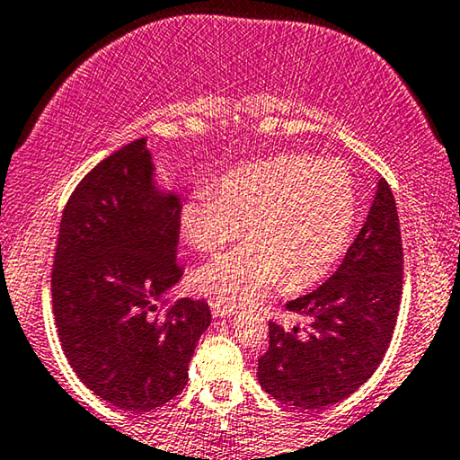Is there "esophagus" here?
Instances as JSON below:
<instances>
[{
    "mask_svg": "<svg viewBox=\"0 0 460 460\" xmlns=\"http://www.w3.org/2000/svg\"><path fill=\"white\" fill-rule=\"evenodd\" d=\"M210 310H212V316H218V319H223V316H227L229 319V316L235 314V310L223 306V304H212Z\"/></svg>",
    "mask_w": 460,
    "mask_h": 460,
    "instance_id": "1",
    "label": "esophagus"
}]
</instances>
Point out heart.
Masks as SVG:
<instances>
[{
    "label": "heart",
    "instance_id": "1",
    "mask_svg": "<svg viewBox=\"0 0 460 460\" xmlns=\"http://www.w3.org/2000/svg\"><path fill=\"white\" fill-rule=\"evenodd\" d=\"M357 217V187L340 160L286 154L233 168L217 191H191L179 221L191 248L206 254L235 242L248 225V243L193 275L199 294L237 308L283 281L297 289L325 277L350 248Z\"/></svg>",
    "mask_w": 460,
    "mask_h": 460
}]
</instances>
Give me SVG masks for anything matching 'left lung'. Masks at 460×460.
I'll list each match as a JSON object with an SVG mask.
<instances>
[{"instance_id": "left-lung-1", "label": "left lung", "mask_w": 460, "mask_h": 460, "mask_svg": "<svg viewBox=\"0 0 460 460\" xmlns=\"http://www.w3.org/2000/svg\"><path fill=\"white\" fill-rule=\"evenodd\" d=\"M402 297V237L390 185L377 181L367 221L340 269L288 304L306 327L269 323L258 381L279 402L321 411L350 396L390 346Z\"/></svg>"}]
</instances>
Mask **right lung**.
<instances>
[{
  "label": "right lung",
  "mask_w": 460,
  "mask_h": 460,
  "mask_svg": "<svg viewBox=\"0 0 460 460\" xmlns=\"http://www.w3.org/2000/svg\"><path fill=\"white\" fill-rule=\"evenodd\" d=\"M181 196L160 181L147 139H135L85 174L64 208L51 302L64 354L108 404L146 412L177 396L210 325L204 300L177 286Z\"/></svg>",
  "instance_id": "add662e5"
}]
</instances>
